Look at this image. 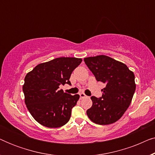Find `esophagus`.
<instances>
[{
    "mask_svg": "<svg viewBox=\"0 0 155 155\" xmlns=\"http://www.w3.org/2000/svg\"><path fill=\"white\" fill-rule=\"evenodd\" d=\"M80 98H81V99H83V98H84V97H86L87 96L85 94H84V93L81 92V93H80Z\"/></svg>",
    "mask_w": 155,
    "mask_h": 155,
    "instance_id": "obj_1",
    "label": "esophagus"
}]
</instances>
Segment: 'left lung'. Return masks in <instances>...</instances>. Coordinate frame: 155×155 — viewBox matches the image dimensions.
I'll return each mask as SVG.
<instances>
[{"label":"left lung","mask_w":155,"mask_h":155,"mask_svg":"<svg viewBox=\"0 0 155 155\" xmlns=\"http://www.w3.org/2000/svg\"><path fill=\"white\" fill-rule=\"evenodd\" d=\"M84 61L97 81L106 84L99 98L92 96L87 114L92 122L108 125L121 118L130 106L135 91V75L126 65L109 56L84 58Z\"/></svg>","instance_id":"1"}]
</instances>
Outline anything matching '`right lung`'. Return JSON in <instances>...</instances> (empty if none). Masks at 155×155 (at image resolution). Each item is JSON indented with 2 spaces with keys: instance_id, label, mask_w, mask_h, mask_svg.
I'll return each mask as SVG.
<instances>
[{
  "instance_id": "add662e5",
  "label": "right lung",
  "mask_w": 155,
  "mask_h": 155,
  "mask_svg": "<svg viewBox=\"0 0 155 155\" xmlns=\"http://www.w3.org/2000/svg\"><path fill=\"white\" fill-rule=\"evenodd\" d=\"M81 62V58L61 57L40 63L25 76L22 87L25 104L42 126L58 128L68 122L80 95L67 94L59 87L71 85V74Z\"/></svg>"
}]
</instances>
